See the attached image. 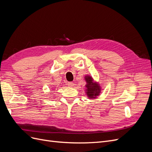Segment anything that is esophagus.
I'll return each instance as SVG.
<instances>
[{
    "mask_svg": "<svg viewBox=\"0 0 152 152\" xmlns=\"http://www.w3.org/2000/svg\"><path fill=\"white\" fill-rule=\"evenodd\" d=\"M68 86L69 87H73V86H74V83H73V82H68Z\"/></svg>",
    "mask_w": 152,
    "mask_h": 152,
    "instance_id": "1",
    "label": "esophagus"
}]
</instances>
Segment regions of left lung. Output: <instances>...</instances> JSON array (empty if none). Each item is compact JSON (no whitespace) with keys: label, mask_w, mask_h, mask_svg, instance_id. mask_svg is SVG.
Segmentation results:
<instances>
[{"label":"left lung","mask_w":152,"mask_h":152,"mask_svg":"<svg viewBox=\"0 0 152 152\" xmlns=\"http://www.w3.org/2000/svg\"><path fill=\"white\" fill-rule=\"evenodd\" d=\"M85 80H86L87 84L86 87V94L89 98H96L99 95L101 88L98 84L94 83V80L91 76L87 75L85 77Z\"/></svg>","instance_id":"obj_1"}]
</instances>
